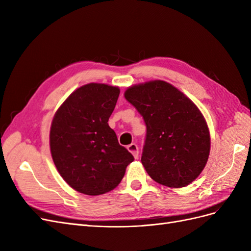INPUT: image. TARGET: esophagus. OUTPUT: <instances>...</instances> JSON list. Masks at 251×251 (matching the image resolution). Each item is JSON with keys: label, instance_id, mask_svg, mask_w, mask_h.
<instances>
[{"label": "esophagus", "instance_id": "obj_1", "mask_svg": "<svg viewBox=\"0 0 251 251\" xmlns=\"http://www.w3.org/2000/svg\"><path fill=\"white\" fill-rule=\"evenodd\" d=\"M127 151H130V153L134 156V158L135 159H137L138 158V154H139V151H138V147H137V144H135V143H132V144H130V146H127Z\"/></svg>", "mask_w": 251, "mask_h": 251}]
</instances>
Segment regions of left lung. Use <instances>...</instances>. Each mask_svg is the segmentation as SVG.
I'll return each mask as SVG.
<instances>
[{
	"label": "left lung",
	"mask_w": 251,
	"mask_h": 251,
	"mask_svg": "<svg viewBox=\"0 0 251 251\" xmlns=\"http://www.w3.org/2000/svg\"><path fill=\"white\" fill-rule=\"evenodd\" d=\"M125 97L147 126L141 162L150 177L169 187L192 183L210 151L208 126L197 105L163 80L132 86Z\"/></svg>",
	"instance_id": "obj_1"
}]
</instances>
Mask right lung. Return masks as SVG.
<instances>
[{"mask_svg":"<svg viewBox=\"0 0 251 251\" xmlns=\"http://www.w3.org/2000/svg\"><path fill=\"white\" fill-rule=\"evenodd\" d=\"M120 90L91 82L60 105L50 128V151L58 173L73 189L98 196L123 180L133 155L109 126Z\"/></svg>","mask_w":251,"mask_h":251,"instance_id":"add662e5","label":"right lung"}]
</instances>
